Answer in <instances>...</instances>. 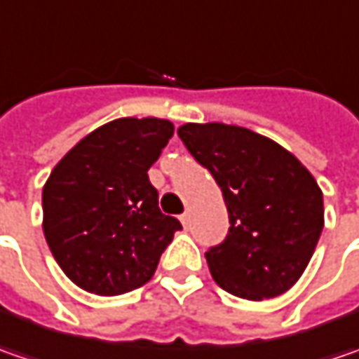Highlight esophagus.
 <instances>
[{
	"mask_svg": "<svg viewBox=\"0 0 359 359\" xmlns=\"http://www.w3.org/2000/svg\"><path fill=\"white\" fill-rule=\"evenodd\" d=\"M180 219H182L184 226H187V224H189V212H184V214L180 215Z\"/></svg>",
	"mask_w": 359,
	"mask_h": 359,
	"instance_id": "1",
	"label": "esophagus"
}]
</instances>
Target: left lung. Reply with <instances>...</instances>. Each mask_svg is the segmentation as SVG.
Here are the masks:
<instances>
[{
	"label": "left lung",
	"instance_id": "left-lung-1",
	"mask_svg": "<svg viewBox=\"0 0 359 359\" xmlns=\"http://www.w3.org/2000/svg\"><path fill=\"white\" fill-rule=\"evenodd\" d=\"M177 135L214 175L228 208L226 240L205 252L219 287L243 299L287 292L324 229V196L282 145L226 123H186Z\"/></svg>",
	"mask_w": 359,
	"mask_h": 359
}]
</instances>
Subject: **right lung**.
Masks as SVG:
<instances>
[{
	"instance_id": "right-lung-1",
	"label": "right lung",
	"mask_w": 359,
	"mask_h": 359,
	"mask_svg": "<svg viewBox=\"0 0 359 359\" xmlns=\"http://www.w3.org/2000/svg\"><path fill=\"white\" fill-rule=\"evenodd\" d=\"M173 135L172 121L121 118L86 135L43 186V233L65 276L97 296L151 280L182 224L161 214L147 170Z\"/></svg>"
}]
</instances>
